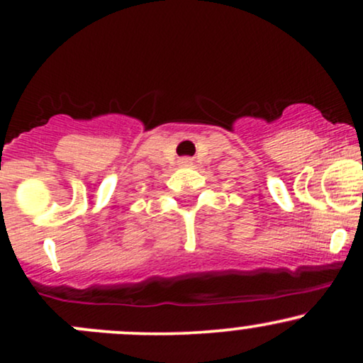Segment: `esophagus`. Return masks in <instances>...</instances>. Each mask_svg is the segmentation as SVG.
<instances>
[{
    "instance_id": "obj_1",
    "label": "esophagus",
    "mask_w": 363,
    "mask_h": 363,
    "mask_svg": "<svg viewBox=\"0 0 363 363\" xmlns=\"http://www.w3.org/2000/svg\"><path fill=\"white\" fill-rule=\"evenodd\" d=\"M181 165L182 167H191V165H193V160H191V158H182Z\"/></svg>"
}]
</instances>
